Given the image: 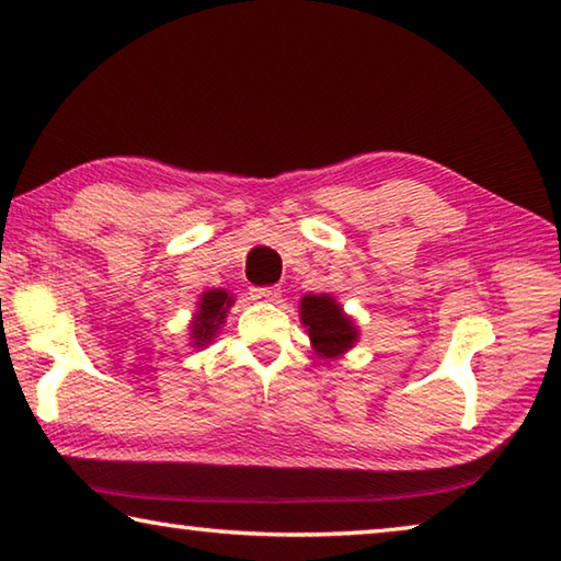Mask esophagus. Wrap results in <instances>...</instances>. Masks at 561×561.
<instances>
[{
  "label": "esophagus",
  "mask_w": 561,
  "mask_h": 561,
  "mask_svg": "<svg viewBox=\"0 0 561 561\" xmlns=\"http://www.w3.org/2000/svg\"><path fill=\"white\" fill-rule=\"evenodd\" d=\"M251 296L255 300L271 302V300H278L280 298V288L278 286H255V288H251Z\"/></svg>",
  "instance_id": "34e87169"
}]
</instances>
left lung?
<instances>
[{
    "label": "left lung",
    "mask_w": 561,
    "mask_h": 561,
    "mask_svg": "<svg viewBox=\"0 0 561 561\" xmlns=\"http://www.w3.org/2000/svg\"><path fill=\"white\" fill-rule=\"evenodd\" d=\"M300 320L320 357H337L357 340V328L330 296H306L300 302Z\"/></svg>",
    "instance_id": "left-lung-1"
}]
</instances>
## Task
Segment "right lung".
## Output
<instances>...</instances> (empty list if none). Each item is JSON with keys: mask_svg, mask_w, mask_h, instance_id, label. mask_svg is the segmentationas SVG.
<instances>
[{"mask_svg": "<svg viewBox=\"0 0 561 561\" xmlns=\"http://www.w3.org/2000/svg\"><path fill=\"white\" fill-rule=\"evenodd\" d=\"M231 298L226 290H209L202 296L199 302V312H196V320L192 325V337H194V345H206V342H211V337L216 335V330L226 318V310L231 306Z\"/></svg>", "mask_w": 561, "mask_h": 561, "instance_id": "1", "label": "right lung"}]
</instances>
